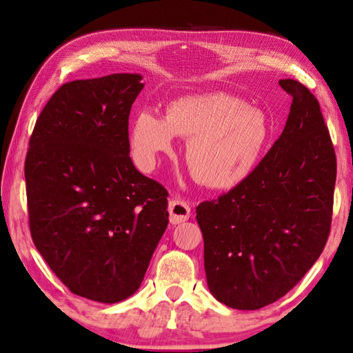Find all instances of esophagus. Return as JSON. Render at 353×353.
Masks as SVG:
<instances>
[{
  "label": "esophagus",
  "mask_w": 353,
  "mask_h": 353,
  "mask_svg": "<svg viewBox=\"0 0 353 353\" xmlns=\"http://www.w3.org/2000/svg\"><path fill=\"white\" fill-rule=\"evenodd\" d=\"M168 212L171 224H179L190 219L191 208L182 200H171L168 205Z\"/></svg>",
  "instance_id": "obj_1"
}]
</instances>
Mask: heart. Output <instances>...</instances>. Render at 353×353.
I'll return each instance as SVG.
<instances>
[{
  "instance_id": "heart-1",
  "label": "heart",
  "mask_w": 353,
  "mask_h": 353,
  "mask_svg": "<svg viewBox=\"0 0 353 353\" xmlns=\"http://www.w3.org/2000/svg\"><path fill=\"white\" fill-rule=\"evenodd\" d=\"M272 127L262 110L226 92H208L172 100L165 118L152 110L134 117L133 153L141 168H156L162 154L174 150V137L188 139L185 161L205 188L229 191L243 185L259 165Z\"/></svg>"
}]
</instances>
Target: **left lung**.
Instances as JSON below:
<instances>
[{
    "instance_id": "1",
    "label": "left lung",
    "mask_w": 353,
    "mask_h": 353,
    "mask_svg": "<svg viewBox=\"0 0 353 353\" xmlns=\"http://www.w3.org/2000/svg\"><path fill=\"white\" fill-rule=\"evenodd\" d=\"M279 85L292 97L279 139L243 185L196 211L209 291L235 310H259L287 294L331 232V134L308 88L291 79Z\"/></svg>"
}]
</instances>
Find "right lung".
Instances as JSON below:
<instances>
[{"label": "right lung", "instance_id": "add662e5", "mask_svg": "<svg viewBox=\"0 0 353 353\" xmlns=\"http://www.w3.org/2000/svg\"><path fill=\"white\" fill-rule=\"evenodd\" d=\"M139 74L74 80L52 94L26 157L30 234L71 292L130 297L168 224V192L134 168L129 115Z\"/></svg>", "mask_w": 353, "mask_h": 353}]
</instances>
